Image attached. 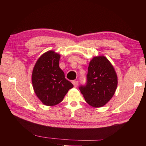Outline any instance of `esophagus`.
<instances>
[{"instance_id": "34e87169", "label": "esophagus", "mask_w": 146, "mask_h": 146, "mask_svg": "<svg viewBox=\"0 0 146 146\" xmlns=\"http://www.w3.org/2000/svg\"><path fill=\"white\" fill-rule=\"evenodd\" d=\"M72 83L73 84V85H74V86H75V87H76V86H78V82L76 81V80H73Z\"/></svg>"}]
</instances>
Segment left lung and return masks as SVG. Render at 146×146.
Masks as SVG:
<instances>
[{
    "label": "left lung",
    "instance_id": "8db88e82",
    "mask_svg": "<svg viewBox=\"0 0 146 146\" xmlns=\"http://www.w3.org/2000/svg\"><path fill=\"white\" fill-rule=\"evenodd\" d=\"M85 85L80 86L86 103L93 107H103L112 98L117 86V76L108 59L99 56L90 61Z\"/></svg>",
    "mask_w": 146,
    "mask_h": 146
}]
</instances>
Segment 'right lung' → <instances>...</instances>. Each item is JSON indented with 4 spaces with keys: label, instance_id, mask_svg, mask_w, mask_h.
Wrapping results in <instances>:
<instances>
[{
    "label": "right lung",
    "instance_id": "add662e5",
    "mask_svg": "<svg viewBox=\"0 0 146 146\" xmlns=\"http://www.w3.org/2000/svg\"><path fill=\"white\" fill-rule=\"evenodd\" d=\"M60 54L54 51L44 52L33 68L32 83L35 94L43 104L53 106L63 100L73 85L64 77L59 66Z\"/></svg>",
    "mask_w": 146,
    "mask_h": 146
}]
</instances>
